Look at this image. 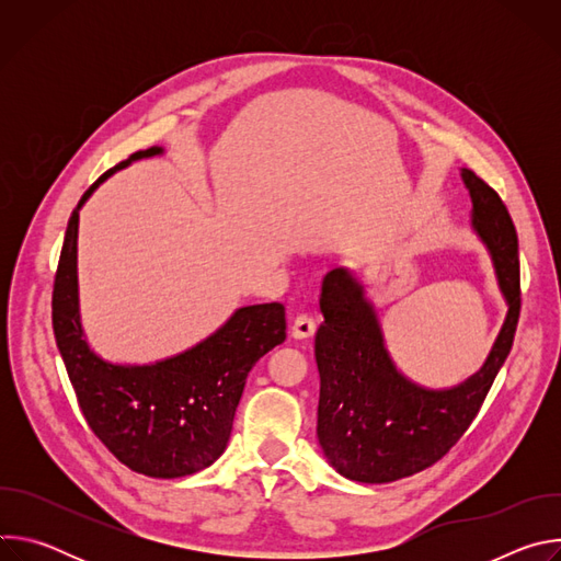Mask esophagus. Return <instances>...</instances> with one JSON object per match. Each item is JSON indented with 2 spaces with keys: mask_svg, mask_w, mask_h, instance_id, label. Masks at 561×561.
I'll list each match as a JSON object with an SVG mask.
<instances>
[{
  "mask_svg": "<svg viewBox=\"0 0 561 561\" xmlns=\"http://www.w3.org/2000/svg\"><path fill=\"white\" fill-rule=\"evenodd\" d=\"M314 331H317V327H314V319L310 317V314H297L295 317V322H293V329H290V335L295 337V340H308V337H312L314 335Z\"/></svg>",
  "mask_w": 561,
  "mask_h": 561,
  "instance_id": "obj_1",
  "label": "esophagus"
}]
</instances>
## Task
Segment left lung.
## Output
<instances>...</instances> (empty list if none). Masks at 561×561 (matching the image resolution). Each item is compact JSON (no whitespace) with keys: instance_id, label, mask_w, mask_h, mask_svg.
I'll return each mask as SVG.
<instances>
[{"instance_id":"1","label":"left lung","mask_w":561,"mask_h":561,"mask_svg":"<svg viewBox=\"0 0 561 561\" xmlns=\"http://www.w3.org/2000/svg\"><path fill=\"white\" fill-rule=\"evenodd\" d=\"M472 228L491 251L508 301L502 333L482 366L450 390H428L399 373L364 288L344 271L324 277L314 337L319 368L317 437L331 466L364 484H386L439 461L468 431L506 362L522 308L517 230L506 204L482 178L461 171Z\"/></svg>"}]
</instances>
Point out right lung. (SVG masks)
Returning a JSON list of instances; mask_svg holds the SVG:
<instances>
[{"mask_svg": "<svg viewBox=\"0 0 561 561\" xmlns=\"http://www.w3.org/2000/svg\"><path fill=\"white\" fill-rule=\"evenodd\" d=\"M159 152L157 146L133 152L72 210L53 284V333L98 439L130 470L173 479L210 466L224 453L251 368L286 340V310L277 301L239 308L202 344L150 366L108 364L89 348L77 308L79 208L115 171Z\"/></svg>", "mask_w": 561, "mask_h": 561, "instance_id": "obj_1", "label": "right lung"}]
</instances>
